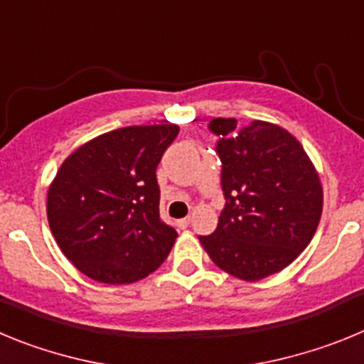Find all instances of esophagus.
<instances>
[{"mask_svg":"<svg viewBox=\"0 0 364 364\" xmlns=\"http://www.w3.org/2000/svg\"><path fill=\"white\" fill-rule=\"evenodd\" d=\"M180 228H188L189 224H191V217H186V218H180L178 222H176Z\"/></svg>","mask_w":364,"mask_h":364,"instance_id":"34e87169","label":"esophagus"}]
</instances>
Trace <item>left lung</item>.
Wrapping results in <instances>:
<instances>
[{
  "instance_id": "obj_1",
  "label": "left lung",
  "mask_w": 364,
  "mask_h": 364,
  "mask_svg": "<svg viewBox=\"0 0 364 364\" xmlns=\"http://www.w3.org/2000/svg\"><path fill=\"white\" fill-rule=\"evenodd\" d=\"M220 136L222 191L218 226L198 237L215 264L255 282L290 266L310 244L323 213L319 173L297 138L281 125L215 118Z\"/></svg>"
}]
</instances>
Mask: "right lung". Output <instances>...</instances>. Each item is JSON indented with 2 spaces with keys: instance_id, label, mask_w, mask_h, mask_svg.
I'll list each match as a JSON object with an SVG mask.
<instances>
[{
  "instance_id": "obj_1",
  "label": "right lung",
  "mask_w": 364,
  "mask_h": 364,
  "mask_svg": "<svg viewBox=\"0 0 364 364\" xmlns=\"http://www.w3.org/2000/svg\"><path fill=\"white\" fill-rule=\"evenodd\" d=\"M178 125H129L70 153L47 191V218L83 275L131 284L162 264L178 237L160 218L156 166Z\"/></svg>"
}]
</instances>
